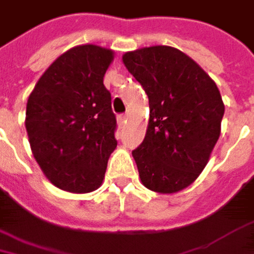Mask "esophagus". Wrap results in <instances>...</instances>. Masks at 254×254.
Returning <instances> with one entry per match:
<instances>
[{
  "mask_svg": "<svg viewBox=\"0 0 254 254\" xmlns=\"http://www.w3.org/2000/svg\"><path fill=\"white\" fill-rule=\"evenodd\" d=\"M125 122H126V116H125V114H120V116H117V123H119L120 126H122Z\"/></svg>",
  "mask_w": 254,
  "mask_h": 254,
  "instance_id": "1",
  "label": "esophagus"
}]
</instances>
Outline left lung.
<instances>
[{
  "mask_svg": "<svg viewBox=\"0 0 254 254\" xmlns=\"http://www.w3.org/2000/svg\"><path fill=\"white\" fill-rule=\"evenodd\" d=\"M122 61L149 96L146 137L132 152L141 183L158 193L180 192L199 177L220 137V92L176 47H143Z\"/></svg>",
  "mask_w": 254,
  "mask_h": 254,
  "instance_id": "1",
  "label": "left lung"
}]
</instances>
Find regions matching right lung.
Wrapping results in <instances>:
<instances>
[{"instance_id":"1","label":"right lung","mask_w":254,"mask_h":254,"mask_svg":"<svg viewBox=\"0 0 254 254\" xmlns=\"http://www.w3.org/2000/svg\"><path fill=\"white\" fill-rule=\"evenodd\" d=\"M113 58L111 49L75 46L44 71L28 98L25 126L32 155L62 190H96L117 146L111 95L104 86Z\"/></svg>"}]
</instances>
